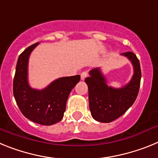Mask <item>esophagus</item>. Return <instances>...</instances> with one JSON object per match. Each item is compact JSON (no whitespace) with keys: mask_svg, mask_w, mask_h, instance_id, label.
Masks as SVG:
<instances>
[{"mask_svg":"<svg viewBox=\"0 0 158 158\" xmlns=\"http://www.w3.org/2000/svg\"><path fill=\"white\" fill-rule=\"evenodd\" d=\"M88 75V73L87 71H83V72L81 73V80H85L86 78V77H87Z\"/></svg>","mask_w":158,"mask_h":158,"instance_id":"obj_1","label":"esophagus"}]
</instances>
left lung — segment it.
Returning <instances> with one entry per match:
<instances>
[{"instance_id": "left-lung-1", "label": "left lung", "mask_w": 158, "mask_h": 158, "mask_svg": "<svg viewBox=\"0 0 158 158\" xmlns=\"http://www.w3.org/2000/svg\"><path fill=\"white\" fill-rule=\"evenodd\" d=\"M134 66L131 81L120 89L108 86L99 68L92 69L85 78L89 87V109L95 120L110 123L122 116L133 105L139 94L142 77L139 60L133 52L123 53Z\"/></svg>"}]
</instances>
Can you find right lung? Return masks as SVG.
I'll return each mask as SVG.
<instances>
[{
    "mask_svg": "<svg viewBox=\"0 0 158 158\" xmlns=\"http://www.w3.org/2000/svg\"><path fill=\"white\" fill-rule=\"evenodd\" d=\"M39 43L25 49L19 56L13 79V95L26 118L36 123L50 126L63 118L67 99L81 76L58 78L42 90L31 88L27 81L28 58Z\"/></svg>",
    "mask_w": 158,
    "mask_h": 158,
    "instance_id": "1",
    "label": "right lung"
}]
</instances>
